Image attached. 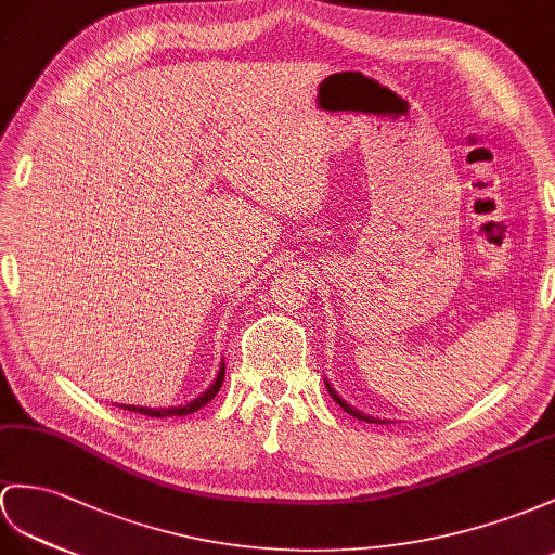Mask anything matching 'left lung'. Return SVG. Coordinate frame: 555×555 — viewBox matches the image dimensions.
Instances as JSON below:
<instances>
[{
  "mask_svg": "<svg viewBox=\"0 0 555 555\" xmlns=\"http://www.w3.org/2000/svg\"><path fill=\"white\" fill-rule=\"evenodd\" d=\"M327 390H330V396L336 400V402H339L341 404V408L348 412V414H353L356 418H362V422H370V424H376V422H379V424H386V422H382V418H374V416H367V414H362V412H358V410H353V408H350V404H346L339 396H336L334 393V390H332V386L327 384Z\"/></svg>",
  "mask_w": 555,
  "mask_h": 555,
  "instance_id": "8db88e82",
  "label": "left lung"
}]
</instances>
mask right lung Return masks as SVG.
Here are the masks:
<instances>
[{"label":"right lung","mask_w":555,"mask_h":555,"mask_svg":"<svg viewBox=\"0 0 555 555\" xmlns=\"http://www.w3.org/2000/svg\"><path fill=\"white\" fill-rule=\"evenodd\" d=\"M223 374H225V367L221 364L219 370V376H216V382L202 393L197 400L183 404V408H171V410H151V408H125V410H131V412H139V414H145V416H155V418H162V416H183V414H193L197 412L199 408H205L207 402H211V398L219 393V388L223 384Z\"/></svg>","instance_id":"right-lung-1"}]
</instances>
